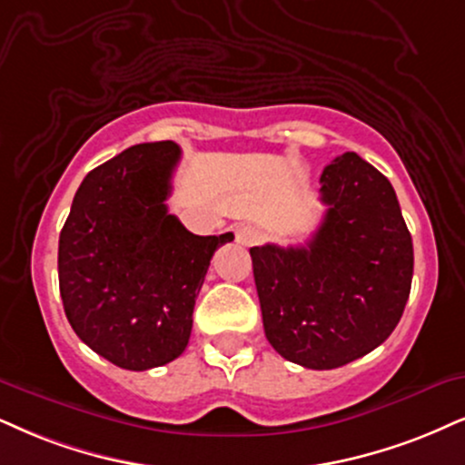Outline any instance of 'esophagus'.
Here are the masks:
<instances>
[{"label":"esophagus","instance_id":"34e87169","mask_svg":"<svg viewBox=\"0 0 465 465\" xmlns=\"http://www.w3.org/2000/svg\"><path fill=\"white\" fill-rule=\"evenodd\" d=\"M259 239H261V232L256 231L254 226H239L237 231H234V242L239 245H245V248L254 245Z\"/></svg>","mask_w":465,"mask_h":465}]
</instances>
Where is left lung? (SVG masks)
<instances>
[{"label":"left lung","instance_id":"left-lung-1","mask_svg":"<svg viewBox=\"0 0 465 465\" xmlns=\"http://www.w3.org/2000/svg\"><path fill=\"white\" fill-rule=\"evenodd\" d=\"M328 206L306 245L250 248L272 347L330 371L380 347L408 303L414 248L391 181L345 153L321 174Z\"/></svg>","mask_w":465,"mask_h":465}]
</instances>
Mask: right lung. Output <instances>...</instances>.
<instances>
[{
  "label": "right lung",
  "mask_w": 465,
  "mask_h": 465,
  "mask_svg": "<svg viewBox=\"0 0 465 465\" xmlns=\"http://www.w3.org/2000/svg\"><path fill=\"white\" fill-rule=\"evenodd\" d=\"M179 159L174 142H146L88 172L60 232L68 323L120 369H154L185 351L206 269L234 239L198 237L168 213Z\"/></svg>",
  "instance_id": "obj_1"
}]
</instances>
